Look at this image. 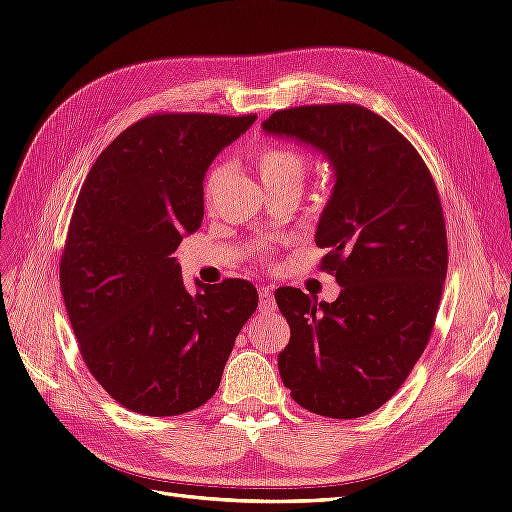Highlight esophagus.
<instances>
[{
  "label": "esophagus",
  "instance_id": "obj_1",
  "mask_svg": "<svg viewBox=\"0 0 512 512\" xmlns=\"http://www.w3.org/2000/svg\"><path fill=\"white\" fill-rule=\"evenodd\" d=\"M258 297H260V312H273L275 309V297H273V290L271 288H260V292H258Z\"/></svg>",
  "mask_w": 512,
  "mask_h": 512
}]
</instances>
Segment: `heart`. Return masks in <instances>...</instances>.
Returning <instances> with one entry per match:
<instances>
[{"instance_id":"b5f03b06","label":"heart","mask_w":512,"mask_h":512,"mask_svg":"<svg viewBox=\"0 0 512 512\" xmlns=\"http://www.w3.org/2000/svg\"><path fill=\"white\" fill-rule=\"evenodd\" d=\"M256 166L262 183H265L267 190L277 188H299L307 173V160L301 153L292 151L282 145H267L256 153ZM224 177V164H213L205 179L203 198L209 205L215 192H218V185Z\"/></svg>"}]
</instances>
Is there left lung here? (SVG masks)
Wrapping results in <instances>:
<instances>
[{
    "instance_id": "8db88e82",
    "label": "left lung",
    "mask_w": 512,
    "mask_h": 512,
    "mask_svg": "<svg viewBox=\"0 0 512 512\" xmlns=\"http://www.w3.org/2000/svg\"><path fill=\"white\" fill-rule=\"evenodd\" d=\"M262 130L324 153L335 185L316 228L333 303L299 288L275 301L290 327L277 367L290 397L329 418H359L389 401L429 342L448 265L436 183L389 121L359 104L275 111Z\"/></svg>"
}]
</instances>
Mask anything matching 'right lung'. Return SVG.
Instances as JSON below:
<instances>
[{"mask_svg":"<svg viewBox=\"0 0 512 512\" xmlns=\"http://www.w3.org/2000/svg\"><path fill=\"white\" fill-rule=\"evenodd\" d=\"M256 115L164 113L132 123L91 166L59 286L85 365L123 408L177 416L218 391L258 307L245 280L185 290L173 256L205 215L203 181Z\"/></svg>","mask_w":512,"mask_h":512,"instance_id":"obj_1","label":"right lung"}]
</instances>
